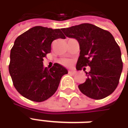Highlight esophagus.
Masks as SVG:
<instances>
[{"label":"esophagus","mask_w":128,"mask_h":128,"mask_svg":"<svg viewBox=\"0 0 128 128\" xmlns=\"http://www.w3.org/2000/svg\"><path fill=\"white\" fill-rule=\"evenodd\" d=\"M68 73H70V74H75L76 73V71H75V70H68Z\"/></svg>","instance_id":"1"}]
</instances>
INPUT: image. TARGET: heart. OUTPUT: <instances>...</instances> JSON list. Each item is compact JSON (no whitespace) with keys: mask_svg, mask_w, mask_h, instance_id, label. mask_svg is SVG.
Listing matches in <instances>:
<instances>
[{"mask_svg":"<svg viewBox=\"0 0 128 128\" xmlns=\"http://www.w3.org/2000/svg\"><path fill=\"white\" fill-rule=\"evenodd\" d=\"M60 63L64 66H69L72 64L71 61L68 59H62L60 60Z\"/></svg>","mask_w":128,"mask_h":128,"instance_id":"1","label":"heart"}]
</instances>
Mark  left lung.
I'll return each instance as SVG.
<instances>
[{
    "label": "left lung",
    "instance_id": "obj_1",
    "mask_svg": "<svg viewBox=\"0 0 128 128\" xmlns=\"http://www.w3.org/2000/svg\"><path fill=\"white\" fill-rule=\"evenodd\" d=\"M66 36L73 38L80 44V56L76 68L85 72V82L78 86L84 94L91 99H102L116 88L123 69L121 53L112 35L94 24L84 23L62 29Z\"/></svg>",
    "mask_w": 128,
    "mask_h": 128
}]
</instances>
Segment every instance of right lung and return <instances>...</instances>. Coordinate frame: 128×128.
Returning a JSON list of instances; mask_svg holds the SVG:
<instances>
[{
  "mask_svg": "<svg viewBox=\"0 0 128 128\" xmlns=\"http://www.w3.org/2000/svg\"><path fill=\"white\" fill-rule=\"evenodd\" d=\"M58 38H65L60 29L36 26L16 39L10 53L9 71L15 88L24 97L44 102L56 92L62 77L68 73L58 63L50 69L43 66L52 42Z\"/></svg>",
  "mask_w": 128,
  "mask_h": 128,
  "instance_id": "obj_1",
  "label": "right lung"
}]
</instances>
